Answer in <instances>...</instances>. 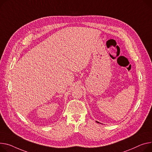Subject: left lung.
I'll return each instance as SVG.
<instances>
[{"label":"left lung","mask_w":152,"mask_h":152,"mask_svg":"<svg viewBox=\"0 0 152 152\" xmlns=\"http://www.w3.org/2000/svg\"><path fill=\"white\" fill-rule=\"evenodd\" d=\"M97 122V123H99V122ZM99 124H100V123H99Z\"/></svg>","instance_id":"1"}]
</instances>
